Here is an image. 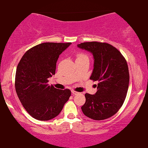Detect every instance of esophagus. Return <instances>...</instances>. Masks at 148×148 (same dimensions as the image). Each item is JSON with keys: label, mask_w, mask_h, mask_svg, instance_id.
Here are the masks:
<instances>
[{"label": "esophagus", "mask_w": 148, "mask_h": 148, "mask_svg": "<svg viewBox=\"0 0 148 148\" xmlns=\"http://www.w3.org/2000/svg\"><path fill=\"white\" fill-rule=\"evenodd\" d=\"M71 93H72L73 95H77V94H79V92H77V91H74V90H72V91H71Z\"/></svg>", "instance_id": "34e87169"}]
</instances>
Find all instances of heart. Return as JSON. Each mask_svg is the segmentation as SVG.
<instances>
[{
    "label": "heart",
    "mask_w": 148,
    "mask_h": 148,
    "mask_svg": "<svg viewBox=\"0 0 148 148\" xmlns=\"http://www.w3.org/2000/svg\"><path fill=\"white\" fill-rule=\"evenodd\" d=\"M84 57H88L86 54H79L78 55H77V60H78V59H82V58H84Z\"/></svg>",
    "instance_id": "1"
}]
</instances>
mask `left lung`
Returning a JSON list of instances; mask_svg holds the SVG:
<instances>
[{
  "instance_id": "8db88e82",
  "label": "left lung",
  "mask_w": 148,
  "mask_h": 148,
  "mask_svg": "<svg viewBox=\"0 0 148 148\" xmlns=\"http://www.w3.org/2000/svg\"><path fill=\"white\" fill-rule=\"evenodd\" d=\"M77 47L93 54L94 69L90 79L99 82L95 94H85L84 114L96 121L108 119L123 104L128 89L129 71L122 54L111 45L88 42Z\"/></svg>"
}]
</instances>
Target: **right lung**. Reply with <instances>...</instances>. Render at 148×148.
I'll return each mask as SVG.
<instances>
[{"instance_id":"right-lung-1","label":"right lung","mask_w":148,"mask_h":148,"mask_svg":"<svg viewBox=\"0 0 148 148\" xmlns=\"http://www.w3.org/2000/svg\"><path fill=\"white\" fill-rule=\"evenodd\" d=\"M71 44L37 45L24 54L18 64L15 91L25 109L34 119L49 121L57 117L69 100V89L59 90L47 82L55 74L59 56Z\"/></svg>"}]
</instances>
